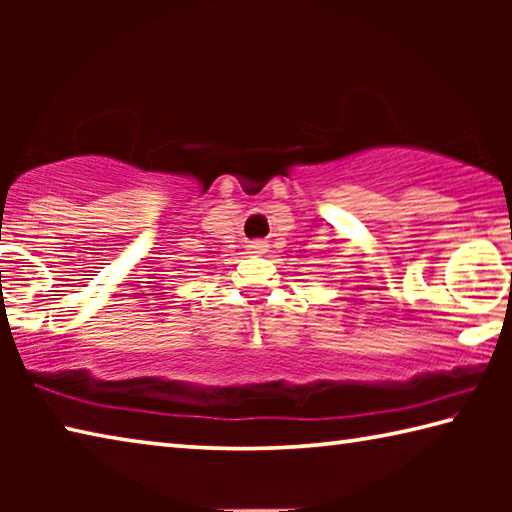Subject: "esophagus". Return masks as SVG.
<instances>
[{"instance_id":"esophagus-1","label":"esophagus","mask_w":512,"mask_h":512,"mask_svg":"<svg viewBox=\"0 0 512 512\" xmlns=\"http://www.w3.org/2000/svg\"><path fill=\"white\" fill-rule=\"evenodd\" d=\"M246 250L250 255H264L266 250H268V246L264 244V241H250V244L246 246Z\"/></svg>"}]
</instances>
